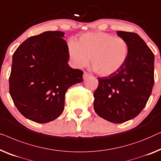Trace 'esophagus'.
Segmentation results:
<instances>
[{
  "label": "esophagus",
  "instance_id": "1",
  "mask_svg": "<svg viewBox=\"0 0 161 161\" xmlns=\"http://www.w3.org/2000/svg\"><path fill=\"white\" fill-rule=\"evenodd\" d=\"M89 76H90V74L87 73V72H84V74H83V79H84V80H85V79L89 77Z\"/></svg>",
  "mask_w": 161,
  "mask_h": 161
}]
</instances>
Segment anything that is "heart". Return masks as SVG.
<instances>
[{
	"label": "heart",
	"instance_id": "1",
	"mask_svg": "<svg viewBox=\"0 0 161 161\" xmlns=\"http://www.w3.org/2000/svg\"><path fill=\"white\" fill-rule=\"evenodd\" d=\"M70 57L78 68L85 67L91 59L92 67L99 75L110 76L125 65L129 45L125 38L103 32L87 33L77 42L69 43Z\"/></svg>",
	"mask_w": 161,
	"mask_h": 161
}]
</instances>
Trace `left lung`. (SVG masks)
Listing matches in <instances>:
<instances>
[{"mask_svg": "<svg viewBox=\"0 0 161 161\" xmlns=\"http://www.w3.org/2000/svg\"><path fill=\"white\" fill-rule=\"evenodd\" d=\"M127 41L129 55L126 63L112 75L98 78L94 109L98 116L113 123H123L142 112L154 85L153 52L134 33L117 31Z\"/></svg>", "mask_w": 161, "mask_h": 161, "instance_id": "left-lung-1", "label": "left lung"}]
</instances>
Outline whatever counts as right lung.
<instances>
[{
  "mask_svg": "<svg viewBox=\"0 0 161 161\" xmlns=\"http://www.w3.org/2000/svg\"><path fill=\"white\" fill-rule=\"evenodd\" d=\"M65 33L46 31L31 36L12 57L9 92L14 105L27 119L47 123L64 109L65 94L83 81V71L69 66Z\"/></svg>",
  "mask_w": 161,
  "mask_h": 161,
  "instance_id": "right-lung-1",
  "label": "right lung"
}]
</instances>
